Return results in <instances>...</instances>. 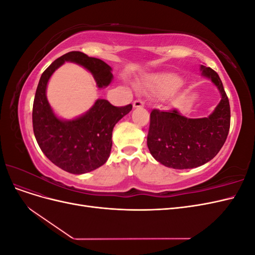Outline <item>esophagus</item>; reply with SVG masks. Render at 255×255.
I'll list each match as a JSON object with an SVG mask.
<instances>
[{"instance_id":"1","label":"esophagus","mask_w":255,"mask_h":255,"mask_svg":"<svg viewBox=\"0 0 255 255\" xmlns=\"http://www.w3.org/2000/svg\"><path fill=\"white\" fill-rule=\"evenodd\" d=\"M143 102L140 101V100H136V101L133 102V107L134 109H137V107H143Z\"/></svg>"}]
</instances>
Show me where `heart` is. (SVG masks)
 I'll list each match as a JSON object with an SVG mask.
<instances>
[{
  "label": "heart",
  "mask_w": 255,
  "mask_h": 255,
  "mask_svg": "<svg viewBox=\"0 0 255 255\" xmlns=\"http://www.w3.org/2000/svg\"><path fill=\"white\" fill-rule=\"evenodd\" d=\"M182 84V79L179 75L166 73L152 76L146 83L145 88L150 92L157 96H165L171 94L175 89L180 87Z\"/></svg>",
  "instance_id": "heart-1"
}]
</instances>
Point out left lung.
I'll use <instances>...</instances> for the list:
<instances>
[{"label": "left lung", "mask_w": 255, "mask_h": 255, "mask_svg": "<svg viewBox=\"0 0 255 255\" xmlns=\"http://www.w3.org/2000/svg\"><path fill=\"white\" fill-rule=\"evenodd\" d=\"M203 76L218 88L221 100L205 118L191 119L177 110H153L146 144L152 156L173 169H190L213 159L225 144L230 129V103L217 72L201 65Z\"/></svg>", "instance_id": "left-lung-1"}]
</instances>
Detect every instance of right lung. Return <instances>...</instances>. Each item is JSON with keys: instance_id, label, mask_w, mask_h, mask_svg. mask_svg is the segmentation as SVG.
I'll list each match as a JSON object with an SVG mask.
<instances>
[{"instance_id": "right-lung-1", "label": "right lung", "mask_w": 255, "mask_h": 255, "mask_svg": "<svg viewBox=\"0 0 255 255\" xmlns=\"http://www.w3.org/2000/svg\"><path fill=\"white\" fill-rule=\"evenodd\" d=\"M71 61L94 75L99 88L113 81L112 68L103 60L73 51L60 56L45 69L38 83L33 105V128L41 151L54 165L73 174L90 172L109 159L114 127L132 111V104L117 107L99 99L91 109L72 120L59 119L47 99V86L57 68Z\"/></svg>"}]
</instances>
